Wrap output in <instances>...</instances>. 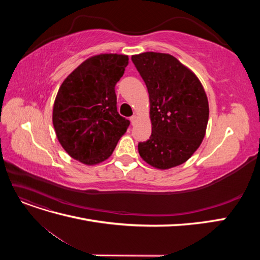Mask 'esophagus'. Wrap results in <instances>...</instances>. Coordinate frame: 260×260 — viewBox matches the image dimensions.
Wrapping results in <instances>:
<instances>
[{
  "label": "esophagus",
  "instance_id": "34e87169",
  "mask_svg": "<svg viewBox=\"0 0 260 260\" xmlns=\"http://www.w3.org/2000/svg\"><path fill=\"white\" fill-rule=\"evenodd\" d=\"M130 121H131L132 124H135L136 121H137V116H136V115H135V116H131V117H130Z\"/></svg>",
  "mask_w": 260,
  "mask_h": 260
}]
</instances>
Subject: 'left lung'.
<instances>
[{
  "instance_id": "1",
  "label": "left lung",
  "mask_w": 260,
  "mask_h": 260,
  "mask_svg": "<svg viewBox=\"0 0 260 260\" xmlns=\"http://www.w3.org/2000/svg\"><path fill=\"white\" fill-rule=\"evenodd\" d=\"M149 95L152 135L138 145L142 159L157 169L185 162L205 137L209 106L199 78L170 54L132 55Z\"/></svg>"
}]
</instances>
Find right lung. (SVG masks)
Here are the masks:
<instances>
[{
  "instance_id": "add662e5",
  "label": "right lung",
  "mask_w": 260,
  "mask_h": 260,
  "mask_svg": "<svg viewBox=\"0 0 260 260\" xmlns=\"http://www.w3.org/2000/svg\"><path fill=\"white\" fill-rule=\"evenodd\" d=\"M129 58L100 54L84 60L59 86L53 107L58 142L74 159L84 165L106 160L130 121L117 112L115 85Z\"/></svg>"
}]
</instances>
